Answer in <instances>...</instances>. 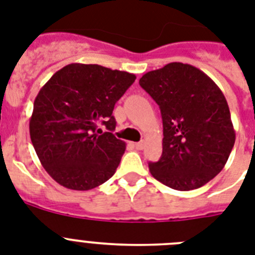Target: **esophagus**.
Returning a JSON list of instances; mask_svg holds the SVG:
<instances>
[{"mask_svg": "<svg viewBox=\"0 0 255 255\" xmlns=\"http://www.w3.org/2000/svg\"><path fill=\"white\" fill-rule=\"evenodd\" d=\"M145 146V142L144 141H140V142H134V147L137 149V150H142Z\"/></svg>", "mask_w": 255, "mask_h": 255, "instance_id": "34e87169", "label": "esophagus"}]
</instances>
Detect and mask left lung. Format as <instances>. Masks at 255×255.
Here are the masks:
<instances>
[{"instance_id":"8db88e82","label":"left lung","mask_w":255,"mask_h":255,"mask_svg":"<svg viewBox=\"0 0 255 255\" xmlns=\"http://www.w3.org/2000/svg\"><path fill=\"white\" fill-rule=\"evenodd\" d=\"M163 122V150L149 170L176 190L202 187L223 170L236 140L223 92L200 68L172 62L140 79Z\"/></svg>"}]
</instances>
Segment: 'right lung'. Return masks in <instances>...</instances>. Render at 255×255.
<instances>
[{
  "mask_svg": "<svg viewBox=\"0 0 255 255\" xmlns=\"http://www.w3.org/2000/svg\"><path fill=\"white\" fill-rule=\"evenodd\" d=\"M134 79L100 65L71 63L40 89L29 134L42 167L62 187L89 190L115 174L126 142L113 134V110ZM100 123L109 132L97 128Z\"/></svg>",
  "mask_w": 255,
  "mask_h": 255,
  "instance_id": "add662e5",
  "label": "right lung"
}]
</instances>
